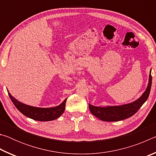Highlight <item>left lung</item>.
Here are the masks:
<instances>
[{
	"mask_svg": "<svg viewBox=\"0 0 156 156\" xmlns=\"http://www.w3.org/2000/svg\"><path fill=\"white\" fill-rule=\"evenodd\" d=\"M151 83L152 76L150 72L149 84H148L146 91L142 95V96L135 102L130 104L122 105V106L107 107H98L89 104V110L92 114L102 121L114 122V121L126 119L135 114L142 107V105L146 102L151 91Z\"/></svg>",
	"mask_w": 156,
	"mask_h": 156,
	"instance_id": "8db88e82",
	"label": "left lung"
}]
</instances>
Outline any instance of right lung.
<instances>
[{
    "mask_svg": "<svg viewBox=\"0 0 156 156\" xmlns=\"http://www.w3.org/2000/svg\"><path fill=\"white\" fill-rule=\"evenodd\" d=\"M10 99L18 110L27 117L38 121H51L60 117L65 112L66 98L61 104L56 107L51 108H38L26 105L18 102L9 93Z\"/></svg>",
    "mask_w": 156,
    "mask_h": 156,
    "instance_id": "right-lung-1",
    "label": "right lung"
}]
</instances>
